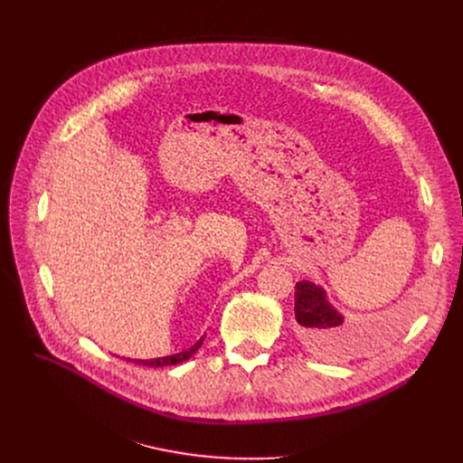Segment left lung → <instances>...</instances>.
Wrapping results in <instances>:
<instances>
[{"instance_id": "8db88e82", "label": "left lung", "mask_w": 463, "mask_h": 463, "mask_svg": "<svg viewBox=\"0 0 463 463\" xmlns=\"http://www.w3.org/2000/svg\"><path fill=\"white\" fill-rule=\"evenodd\" d=\"M295 288V317L304 339L313 349L335 351L345 339L342 332L345 317L328 302L321 285L302 279Z\"/></svg>"}]
</instances>
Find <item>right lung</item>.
<instances>
[{"label": "right lung", "mask_w": 463, "mask_h": 463, "mask_svg": "<svg viewBox=\"0 0 463 463\" xmlns=\"http://www.w3.org/2000/svg\"><path fill=\"white\" fill-rule=\"evenodd\" d=\"M204 342V335L199 339L197 344H193L189 349L182 351V353H176V354H168V356H159V358H152V360H133L137 364H142V366H150V368H163V366H175V364H180L187 358H191L194 353L199 351V347L203 345ZM131 360V358H128Z\"/></svg>", "instance_id": "1"}]
</instances>
